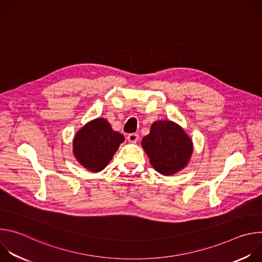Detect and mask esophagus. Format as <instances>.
<instances>
[{
    "mask_svg": "<svg viewBox=\"0 0 262 262\" xmlns=\"http://www.w3.org/2000/svg\"><path fill=\"white\" fill-rule=\"evenodd\" d=\"M127 140H128L130 143H137V141L139 140V135L136 134V133L129 134V135L127 136Z\"/></svg>",
    "mask_w": 262,
    "mask_h": 262,
    "instance_id": "esophagus-1",
    "label": "esophagus"
}]
</instances>
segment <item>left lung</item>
<instances>
[{"mask_svg":"<svg viewBox=\"0 0 262 262\" xmlns=\"http://www.w3.org/2000/svg\"><path fill=\"white\" fill-rule=\"evenodd\" d=\"M142 146L154 168L163 175H172L184 168L193 152L188 135L179 125L167 120L151 125Z\"/></svg>","mask_w":262,"mask_h":262,"instance_id":"1","label":"left lung"}]
</instances>
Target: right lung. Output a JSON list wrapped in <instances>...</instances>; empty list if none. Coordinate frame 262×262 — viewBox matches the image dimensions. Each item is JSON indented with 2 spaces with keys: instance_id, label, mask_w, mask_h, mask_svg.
<instances>
[{
  "instance_id": "1",
  "label": "right lung",
  "mask_w": 262,
  "mask_h": 262,
  "mask_svg": "<svg viewBox=\"0 0 262 262\" xmlns=\"http://www.w3.org/2000/svg\"><path fill=\"white\" fill-rule=\"evenodd\" d=\"M124 137L112 129L102 118L87 123L74 137L73 154L78 162L92 172L101 171L113 158Z\"/></svg>"
}]
</instances>
